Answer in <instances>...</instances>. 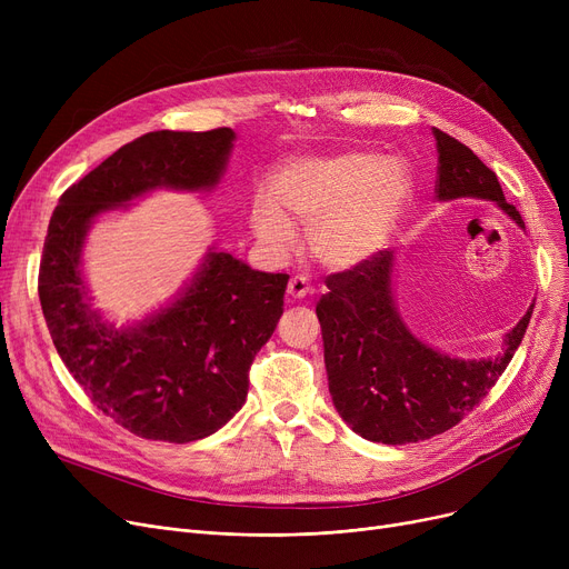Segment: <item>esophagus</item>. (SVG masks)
<instances>
[{"instance_id":"34e87169","label":"esophagus","mask_w":569,"mask_h":569,"mask_svg":"<svg viewBox=\"0 0 569 569\" xmlns=\"http://www.w3.org/2000/svg\"><path fill=\"white\" fill-rule=\"evenodd\" d=\"M311 292V286H309V279L307 277H292L290 283H288V295L292 297V300H302V297H307Z\"/></svg>"}]
</instances>
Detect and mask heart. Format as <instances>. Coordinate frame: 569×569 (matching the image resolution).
<instances>
[{
	"label": "heart",
	"instance_id": "b5f03b06",
	"mask_svg": "<svg viewBox=\"0 0 569 569\" xmlns=\"http://www.w3.org/2000/svg\"><path fill=\"white\" fill-rule=\"evenodd\" d=\"M410 193V172L395 159L369 152L297 157L274 172L273 198H256L251 226L269 251L283 256L295 247L290 219H297L322 264L350 269L385 247Z\"/></svg>",
	"mask_w": 569,
	"mask_h": 569
}]
</instances>
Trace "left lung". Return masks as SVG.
Masks as SVG:
<instances>
[{"mask_svg":"<svg viewBox=\"0 0 569 569\" xmlns=\"http://www.w3.org/2000/svg\"><path fill=\"white\" fill-rule=\"evenodd\" d=\"M438 144L436 193L493 200L521 228L517 207L502 196L498 177L472 149L433 129ZM316 305L325 343L330 395L343 420L367 440L420 442L457 427L480 406L515 357L532 307L489 360H455L417 341L392 300V251L327 277Z\"/></svg>","mask_w":569,"mask_h":569,"instance_id":"left-lung-1","label":"left lung"}]
</instances>
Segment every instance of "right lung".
Returning a JSON list of instances; mask_svg holds the SVG:
<instances>
[{
    "label": "right lung",
    "instance_id": "1",
    "mask_svg": "<svg viewBox=\"0 0 569 569\" xmlns=\"http://www.w3.org/2000/svg\"><path fill=\"white\" fill-rule=\"evenodd\" d=\"M232 140L228 127L144 133L69 187L48 223L39 300L52 343L89 401L147 440L204 438L242 408L249 369L283 313L288 274L209 251L174 305L114 330L87 305L82 239L97 214L144 191L214 187Z\"/></svg>",
    "mask_w": 569,
    "mask_h": 569
}]
</instances>
